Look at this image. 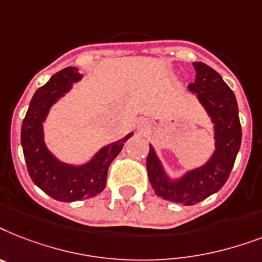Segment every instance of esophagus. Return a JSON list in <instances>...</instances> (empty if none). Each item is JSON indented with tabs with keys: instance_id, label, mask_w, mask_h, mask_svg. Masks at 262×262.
Returning a JSON list of instances; mask_svg holds the SVG:
<instances>
[{
	"instance_id": "esophagus-1",
	"label": "esophagus",
	"mask_w": 262,
	"mask_h": 262,
	"mask_svg": "<svg viewBox=\"0 0 262 262\" xmlns=\"http://www.w3.org/2000/svg\"><path fill=\"white\" fill-rule=\"evenodd\" d=\"M137 128L139 129V131H147L148 128H150V123H148L147 119H144V118H141V119H138L137 120Z\"/></svg>"
}]
</instances>
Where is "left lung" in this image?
Here are the masks:
<instances>
[{
	"instance_id": "1",
	"label": "left lung",
	"mask_w": 262,
	"mask_h": 262,
	"mask_svg": "<svg viewBox=\"0 0 262 262\" xmlns=\"http://www.w3.org/2000/svg\"><path fill=\"white\" fill-rule=\"evenodd\" d=\"M194 82L188 86L214 123L215 150L202 166L170 179L150 144L146 167L157 196L184 206H193L216 193L229 179L241 147L242 128L237 98L219 73L203 62H194Z\"/></svg>"
}]
</instances>
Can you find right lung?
Wrapping results in <instances>:
<instances>
[{
	"instance_id": "add662e5",
	"label": "right lung",
	"mask_w": 262,
	"mask_h": 262,
	"mask_svg": "<svg viewBox=\"0 0 262 262\" xmlns=\"http://www.w3.org/2000/svg\"><path fill=\"white\" fill-rule=\"evenodd\" d=\"M81 78L82 74L77 68H66L52 75L35 92L21 125V146L29 176L37 187L58 202L70 203L100 193L105 188L111 162L134 134L101 147L82 165L66 164L48 150L43 123L51 106Z\"/></svg>"
}]
</instances>
